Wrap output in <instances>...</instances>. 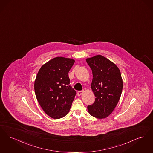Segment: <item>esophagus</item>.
Returning <instances> with one entry per match:
<instances>
[{
  "mask_svg": "<svg viewBox=\"0 0 153 153\" xmlns=\"http://www.w3.org/2000/svg\"><path fill=\"white\" fill-rule=\"evenodd\" d=\"M83 92H84V90H82V91H78V93H77V95H78V96H80Z\"/></svg>",
  "mask_w": 153,
  "mask_h": 153,
  "instance_id": "34e87169",
  "label": "esophagus"
}]
</instances>
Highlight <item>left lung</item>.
<instances>
[{
	"label": "left lung",
	"instance_id": "1",
	"mask_svg": "<svg viewBox=\"0 0 153 153\" xmlns=\"http://www.w3.org/2000/svg\"><path fill=\"white\" fill-rule=\"evenodd\" d=\"M86 60L93 72L91 87L96 97L93 104L87 106L88 111L97 118H105L113 112L122 94L123 80L120 69L100 55Z\"/></svg>",
	"mask_w": 153,
	"mask_h": 153
}]
</instances>
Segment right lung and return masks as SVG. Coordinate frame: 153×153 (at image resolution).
Returning <instances> with one entry per match:
<instances>
[{"mask_svg": "<svg viewBox=\"0 0 153 153\" xmlns=\"http://www.w3.org/2000/svg\"><path fill=\"white\" fill-rule=\"evenodd\" d=\"M75 60L54 58L41 67L34 83L36 99L43 111L53 119L69 112L76 93L70 85L68 72Z\"/></svg>", "mask_w": 153, "mask_h": 153, "instance_id": "add662e5", "label": "right lung"}]
</instances>
